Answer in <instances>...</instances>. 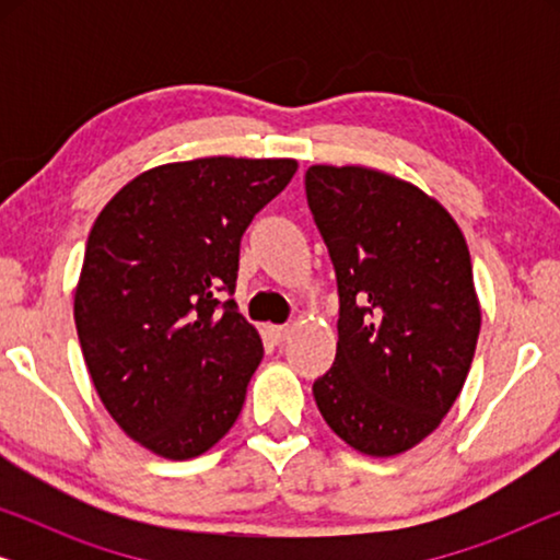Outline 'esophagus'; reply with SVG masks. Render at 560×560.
Here are the masks:
<instances>
[{"label": "esophagus", "mask_w": 560, "mask_h": 560, "mask_svg": "<svg viewBox=\"0 0 560 560\" xmlns=\"http://www.w3.org/2000/svg\"><path fill=\"white\" fill-rule=\"evenodd\" d=\"M267 334L272 336V341H275V343H282V341L288 339L290 326H275V324H270V326H267Z\"/></svg>", "instance_id": "esophagus-1"}]
</instances>
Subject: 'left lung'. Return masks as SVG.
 Returning a JSON list of instances; mask_svg holds the SVG:
<instances>
[{
  "instance_id": "1",
  "label": "left lung",
  "mask_w": 560,
  "mask_h": 560,
  "mask_svg": "<svg viewBox=\"0 0 560 560\" xmlns=\"http://www.w3.org/2000/svg\"><path fill=\"white\" fill-rule=\"evenodd\" d=\"M305 194L339 285L336 362L313 397L359 454H405L469 374L481 328L469 247L433 196L374 167L311 165Z\"/></svg>"
}]
</instances>
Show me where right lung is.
<instances>
[{"instance_id": "1", "label": "right lung", "mask_w": 560, "mask_h": 560, "mask_svg": "<svg viewBox=\"0 0 560 560\" xmlns=\"http://www.w3.org/2000/svg\"><path fill=\"white\" fill-rule=\"evenodd\" d=\"M293 158L211 155L150 167L91 226L73 318L104 408L152 454L186 462L224 439L262 362L236 311L240 242Z\"/></svg>"}]
</instances>
